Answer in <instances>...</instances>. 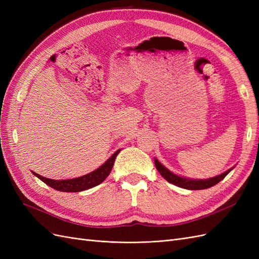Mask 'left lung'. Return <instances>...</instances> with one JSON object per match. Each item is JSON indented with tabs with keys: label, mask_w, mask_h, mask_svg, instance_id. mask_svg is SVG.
<instances>
[{
	"label": "left lung",
	"mask_w": 259,
	"mask_h": 259,
	"mask_svg": "<svg viewBox=\"0 0 259 259\" xmlns=\"http://www.w3.org/2000/svg\"><path fill=\"white\" fill-rule=\"evenodd\" d=\"M154 164L155 167L158 169L159 173L162 175L164 179H166L168 183L173 184L175 186H178L180 188H184V189L188 190H201V189H207V188H210L218 184L221 180H223L227 175L229 174V171L232 169L226 170L225 173L211 177L208 179H190V178H186V177H180L174 173H171L170 170H168L165 166H163L162 164L154 159Z\"/></svg>",
	"instance_id": "1"
}]
</instances>
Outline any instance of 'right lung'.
<instances>
[{"mask_svg":"<svg viewBox=\"0 0 259 259\" xmlns=\"http://www.w3.org/2000/svg\"><path fill=\"white\" fill-rule=\"evenodd\" d=\"M120 151L121 150H116L110 158H109L103 165L98 167L96 170H93L90 174H86L84 176L73 178V179L55 180V179L45 178L41 175L34 173V171H32V173L38 179H41L43 183L54 188L55 190L62 191V192H79L83 190H88L103 183L104 180L108 177V175L110 174V171L113 167L114 160Z\"/></svg>","mask_w":259,"mask_h":259,"instance_id":"obj_1","label":"right lung"}]
</instances>
